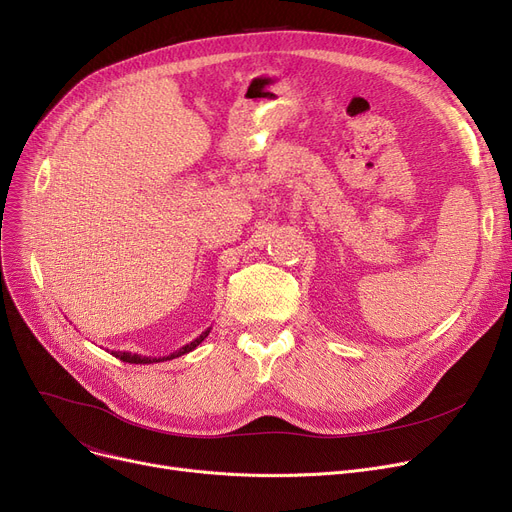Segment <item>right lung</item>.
Masks as SVG:
<instances>
[{
  "label": "right lung",
  "mask_w": 512,
  "mask_h": 512,
  "mask_svg": "<svg viewBox=\"0 0 512 512\" xmlns=\"http://www.w3.org/2000/svg\"><path fill=\"white\" fill-rule=\"evenodd\" d=\"M209 332H211V328H207L201 337H196V339H194V341H190L188 345L180 347V349L173 351V353H169V355H163V358H152V355H140V353H131V351H110V353H113L115 358H119V360L127 362V364H157V362H167V360L180 358V355L190 353L192 349H196L198 345H201V343L207 339Z\"/></svg>",
  "instance_id": "add662e5"
}]
</instances>
